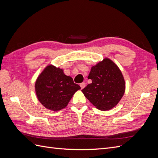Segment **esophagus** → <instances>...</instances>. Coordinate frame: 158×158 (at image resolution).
Segmentation results:
<instances>
[{"label": "esophagus", "instance_id": "1", "mask_svg": "<svg viewBox=\"0 0 158 158\" xmlns=\"http://www.w3.org/2000/svg\"><path fill=\"white\" fill-rule=\"evenodd\" d=\"M80 87H81V89H83V88H84L85 86V82L81 83V84H80Z\"/></svg>", "mask_w": 158, "mask_h": 158}]
</instances>
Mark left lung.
<instances>
[{
  "instance_id": "1",
  "label": "left lung",
  "mask_w": 158,
  "mask_h": 158,
  "mask_svg": "<svg viewBox=\"0 0 158 158\" xmlns=\"http://www.w3.org/2000/svg\"><path fill=\"white\" fill-rule=\"evenodd\" d=\"M92 81L82 89L85 97L97 109L107 111L116 106L125 90V82L120 69L105 59L91 69L88 76Z\"/></svg>"
}]
</instances>
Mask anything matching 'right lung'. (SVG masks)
Here are the masks:
<instances>
[{
  "instance_id": "right-lung-1",
  "label": "right lung",
  "mask_w": 158,
  "mask_h": 158,
  "mask_svg": "<svg viewBox=\"0 0 158 158\" xmlns=\"http://www.w3.org/2000/svg\"><path fill=\"white\" fill-rule=\"evenodd\" d=\"M37 99L45 108L57 111L67 106L74 93L80 89L63 69L49 65L35 82Z\"/></svg>"
}]
</instances>
